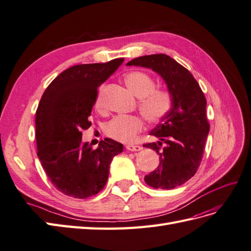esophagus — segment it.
Listing matches in <instances>:
<instances>
[{
  "instance_id": "34e87169",
  "label": "esophagus",
  "mask_w": 251,
  "mask_h": 251,
  "mask_svg": "<svg viewBox=\"0 0 251 251\" xmlns=\"http://www.w3.org/2000/svg\"><path fill=\"white\" fill-rule=\"evenodd\" d=\"M126 150L129 151V152H138V151H141L142 148L139 147V145L128 144V145H126Z\"/></svg>"
}]
</instances>
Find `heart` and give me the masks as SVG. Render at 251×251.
<instances>
[{
	"mask_svg": "<svg viewBox=\"0 0 251 251\" xmlns=\"http://www.w3.org/2000/svg\"><path fill=\"white\" fill-rule=\"evenodd\" d=\"M128 89L139 98V110L150 123H157L168 114L171 109V98L164 91H156L154 80L147 74L131 72L125 75ZM96 104L99 106L97 98ZM144 128L143 121L137 115L115 116L104 127V132L116 141L129 143L135 141L138 133Z\"/></svg>",
	"mask_w": 251,
	"mask_h": 251,
	"instance_id": "heart-1",
	"label": "heart"
}]
</instances>
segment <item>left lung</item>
<instances>
[{
  "label": "left lung",
  "mask_w": 251,
  "mask_h": 251,
  "mask_svg": "<svg viewBox=\"0 0 251 251\" xmlns=\"http://www.w3.org/2000/svg\"><path fill=\"white\" fill-rule=\"evenodd\" d=\"M126 65L152 69L168 87L171 109L151 131L159 141L143 145L156 151L159 165L144 180L156 189L176 188L195 176L204 152L209 131L205 96L189 71L167 54L140 56Z\"/></svg>",
  "instance_id": "left-lung-1"
}]
</instances>
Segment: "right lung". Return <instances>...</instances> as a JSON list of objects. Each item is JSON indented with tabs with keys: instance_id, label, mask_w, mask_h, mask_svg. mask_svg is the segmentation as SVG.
Returning <instances> with one entry per match:
<instances>
[{
	"instance_id": "right-lung-1",
	"label": "right lung",
	"mask_w": 251,
	"mask_h": 251,
	"mask_svg": "<svg viewBox=\"0 0 251 251\" xmlns=\"http://www.w3.org/2000/svg\"><path fill=\"white\" fill-rule=\"evenodd\" d=\"M124 59L81 64L67 68L47 87L36 111L37 156L54 187L64 195L85 199L98 194L109 176L110 164L123 144L106 138L96 150L82 142V131L98 87Z\"/></svg>"
}]
</instances>
